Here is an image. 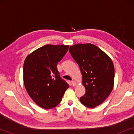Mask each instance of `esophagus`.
Masks as SVG:
<instances>
[{"label":"esophagus","mask_w":134,"mask_h":134,"mask_svg":"<svg viewBox=\"0 0 134 134\" xmlns=\"http://www.w3.org/2000/svg\"><path fill=\"white\" fill-rule=\"evenodd\" d=\"M71 83H72V85L73 86H76L77 85V82H75L74 80H72V81H71Z\"/></svg>","instance_id":"34e87169"}]
</instances>
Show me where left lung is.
<instances>
[{"mask_svg": "<svg viewBox=\"0 0 134 134\" xmlns=\"http://www.w3.org/2000/svg\"><path fill=\"white\" fill-rule=\"evenodd\" d=\"M69 52L79 66L85 94L81 103L89 108L101 104L109 96L114 85L115 69L111 58L92 44H77Z\"/></svg>", "mask_w": 134, "mask_h": 134, "instance_id": "obj_1", "label": "left lung"}]
</instances>
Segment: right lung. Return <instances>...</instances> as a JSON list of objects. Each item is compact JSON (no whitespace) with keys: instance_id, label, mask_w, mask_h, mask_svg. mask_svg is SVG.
Returning <instances> with one entry per match:
<instances>
[{"instance_id":"right-lung-1","label":"right lung","mask_w":134,"mask_h":134,"mask_svg":"<svg viewBox=\"0 0 134 134\" xmlns=\"http://www.w3.org/2000/svg\"><path fill=\"white\" fill-rule=\"evenodd\" d=\"M69 46L47 44L29 54L24 63V83L33 100L43 109L56 107L69 85L60 77L57 63Z\"/></svg>"}]
</instances>
